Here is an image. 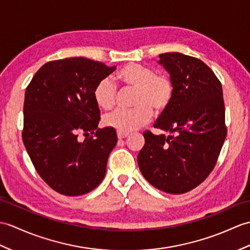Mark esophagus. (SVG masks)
<instances>
[{
  "instance_id": "34e87169",
  "label": "esophagus",
  "mask_w": 250,
  "mask_h": 250,
  "mask_svg": "<svg viewBox=\"0 0 250 250\" xmlns=\"http://www.w3.org/2000/svg\"><path fill=\"white\" fill-rule=\"evenodd\" d=\"M127 135H129V133H125V132H120L118 131L117 132V136L119 139H123V138H125Z\"/></svg>"
}]
</instances>
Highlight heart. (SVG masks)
Instances as JSON below:
<instances>
[{"mask_svg":"<svg viewBox=\"0 0 250 250\" xmlns=\"http://www.w3.org/2000/svg\"><path fill=\"white\" fill-rule=\"evenodd\" d=\"M116 79L126 88H134L135 107L118 109L105 116L104 124L120 132H130L148 124L155 112H163L173 96L171 80L164 74H155L152 69L131 62L124 66L116 74ZM94 99L98 106L111 109L116 102V88L112 81L104 78L94 89Z\"/></svg>","mask_w":250,"mask_h":250,"instance_id":"obj_1","label":"heart"}]
</instances>
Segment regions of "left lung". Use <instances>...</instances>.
I'll return each instance as SVG.
<instances>
[{
  "mask_svg": "<svg viewBox=\"0 0 250 250\" xmlns=\"http://www.w3.org/2000/svg\"><path fill=\"white\" fill-rule=\"evenodd\" d=\"M173 96L154 127L169 135L144 133L137 162L152 187L168 194L197 188L215 166L227 135L222 84L204 62L178 52L160 54Z\"/></svg>",
  "mask_w": 250,
  "mask_h": 250,
  "instance_id": "1",
  "label": "left lung"
}]
</instances>
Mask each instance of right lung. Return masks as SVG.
Returning a JSON list of instances; mask_svg holds the SVG:
<instances>
[{"label": "right lung", "mask_w": 250, "mask_h": 250, "mask_svg": "<svg viewBox=\"0 0 250 250\" xmlns=\"http://www.w3.org/2000/svg\"><path fill=\"white\" fill-rule=\"evenodd\" d=\"M115 69L71 57L44 63L27 86L22 139L39 176L57 193L84 195L105 177L117 134L114 127H98L94 89ZM80 132L92 136L80 142Z\"/></svg>", "instance_id": "right-lung-1"}]
</instances>
